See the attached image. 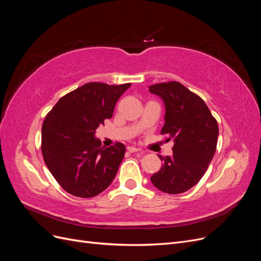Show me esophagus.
<instances>
[{"label": "esophagus", "mask_w": 261, "mask_h": 261, "mask_svg": "<svg viewBox=\"0 0 261 261\" xmlns=\"http://www.w3.org/2000/svg\"><path fill=\"white\" fill-rule=\"evenodd\" d=\"M127 151H128V152H130V153H134V152H139L140 150H139L138 148H136V147H132V146H129V147H127Z\"/></svg>", "instance_id": "34e87169"}]
</instances>
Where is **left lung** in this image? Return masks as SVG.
<instances>
[{"mask_svg":"<svg viewBox=\"0 0 261 261\" xmlns=\"http://www.w3.org/2000/svg\"><path fill=\"white\" fill-rule=\"evenodd\" d=\"M149 91L163 100L161 134L168 136L167 141H174L171 156L159 155L163 165L151 181L163 193H185L201 179L215 155L218 122L204 101L178 82L155 84Z\"/></svg>","mask_w":261,"mask_h":261,"instance_id":"obj_1","label":"left lung"}]
</instances>
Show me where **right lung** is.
Returning a JSON list of instances; mask_svg holds the SVG:
<instances>
[{
  "instance_id": "1",
  "label": "right lung",
  "mask_w": 261,
  "mask_h": 261,
  "mask_svg": "<svg viewBox=\"0 0 261 261\" xmlns=\"http://www.w3.org/2000/svg\"><path fill=\"white\" fill-rule=\"evenodd\" d=\"M129 87L130 84H85L62 97L46 114L41 129L43 160L67 193L90 198L112 183L125 146L116 143L101 147L94 133L112 117L117 100Z\"/></svg>"
}]
</instances>
